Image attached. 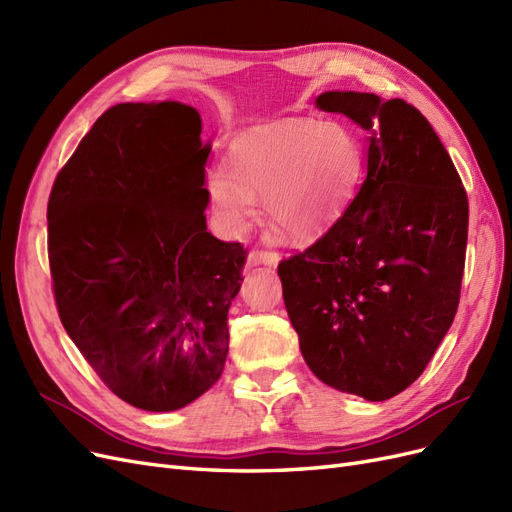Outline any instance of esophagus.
Here are the masks:
<instances>
[{
	"mask_svg": "<svg viewBox=\"0 0 512 512\" xmlns=\"http://www.w3.org/2000/svg\"><path fill=\"white\" fill-rule=\"evenodd\" d=\"M277 262H280V254L271 250H252L250 256H247V265L250 267H258V265L275 267Z\"/></svg>",
	"mask_w": 512,
	"mask_h": 512,
	"instance_id": "34e87169",
	"label": "esophagus"
}]
</instances>
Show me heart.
Instances as JSON below:
<instances>
[{
    "mask_svg": "<svg viewBox=\"0 0 512 512\" xmlns=\"http://www.w3.org/2000/svg\"><path fill=\"white\" fill-rule=\"evenodd\" d=\"M361 175L363 149L346 126L286 119L243 134L209 192L230 228H245L265 198L271 222L294 241H312L346 211Z\"/></svg>",
    "mask_w": 512,
    "mask_h": 512,
    "instance_id": "1",
    "label": "heart"
}]
</instances>
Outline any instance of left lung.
Masks as SVG:
<instances>
[{
	"label": "left lung",
	"mask_w": 512,
	"mask_h": 512,
	"mask_svg": "<svg viewBox=\"0 0 512 512\" xmlns=\"http://www.w3.org/2000/svg\"><path fill=\"white\" fill-rule=\"evenodd\" d=\"M316 104L371 134L367 177L342 218L277 273L309 369L337 391L384 401L423 374L451 329L468 194L431 123L406 100L327 91Z\"/></svg>",
	"instance_id": "left-lung-1"
}]
</instances>
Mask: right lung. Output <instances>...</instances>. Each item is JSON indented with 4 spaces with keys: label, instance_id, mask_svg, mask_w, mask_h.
Listing matches in <instances>:
<instances>
[{
    "label": "right lung",
    "instance_id": "1",
    "mask_svg": "<svg viewBox=\"0 0 512 512\" xmlns=\"http://www.w3.org/2000/svg\"><path fill=\"white\" fill-rule=\"evenodd\" d=\"M196 108H108L59 170L46 207L61 324L126 404L170 412L224 371L247 250L207 232Z\"/></svg>",
    "mask_w": 512,
    "mask_h": 512
}]
</instances>
